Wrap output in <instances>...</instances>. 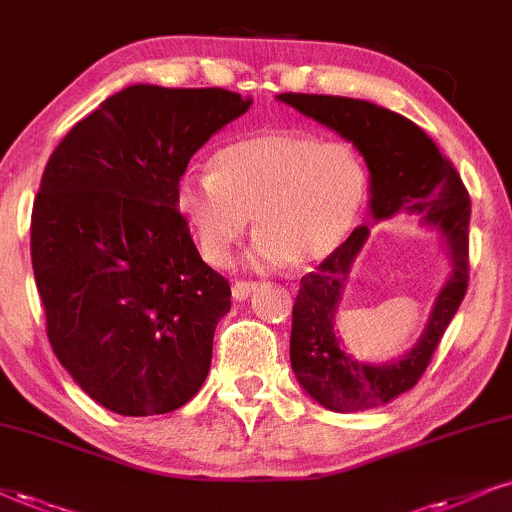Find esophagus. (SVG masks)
I'll return each instance as SVG.
<instances>
[{"label":"esophagus","mask_w":512,"mask_h":512,"mask_svg":"<svg viewBox=\"0 0 512 512\" xmlns=\"http://www.w3.org/2000/svg\"><path fill=\"white\" fill-rule=\"evenodd\" d=\"M258 282L254 280H235V285H232V299L237 301H244L246 296H251L256 292Z\"/></svg>","instance_id":"obj_1"}]
</instances>
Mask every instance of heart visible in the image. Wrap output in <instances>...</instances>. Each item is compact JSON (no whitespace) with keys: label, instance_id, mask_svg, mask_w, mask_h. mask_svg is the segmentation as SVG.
<instances>
[{"label":"heart","instance_id":"obj_1","mask_svg":"<svg viewBox=\"0 0 512 512\" xmlns=\"http://www.w3.org/2000/svg\"><path fill=\"white\" fill-rule=\"evenodd\" d=\"M368 166L349 142L304 130H273L227 144L216 173L189 170L178 182V208L201 256L223 266L249 232L263 261L313 266L332 256L361 218Z\"/></svg>","mask_w":512,"mask_h":512}]
</instances>
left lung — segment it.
Returning <instances> with one entry per match:
<instances>
[{
  "label": "left lung",
  "mask_w": 512,
  "mask_h": 512,
  "mask_svg": "<svg viewBox=\"0 0 512 512\" xmlns=\"http://www.w3.org/2000/svg\"><path fill=\"white\" fill-rule=\"evenodd\" d=\"M277 99L339 132L361 151L370 170L372 216L415 213L422 223L439 230L451 249L453 273L434 304L430 325L420 342L391 365L353 361L334 334L339 294L368 237V225H358L332 256L301 277L289 342L296 380L320 406L337 413L377 408L420 382L465 299L470 280V194L437 144L401 113L330 94L285 92Z\"/></svg>",
  "instance_id": "1"
}]
</instances>
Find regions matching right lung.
Returning <instances> with one entry per match:
<instances>
[{
	"label": "right lung",
	"instance_id": "add662e5",
	"mask_svg": "<svg viewBox=\"0 0 512 512\" xmlns=\"http://www.w3.org/2000/svg\"><path fill=\"white\" fill-rule=\"evenodd\" d=\"M249 104L223 87L132 85L49 156L30 220L47 337L113 413H170L206 380L230 282L201 261L175 194L194 151Z\"/></svg>",
	"mask_w": 512,
	"mask_h": 512
}]
</instances>
